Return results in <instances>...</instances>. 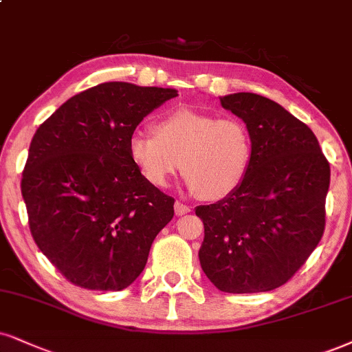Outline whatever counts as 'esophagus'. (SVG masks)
<instances>
[{"instance_id": "1", "label": "esophagus", "mask_w": 352, "mask_h": 352, "mask_svg": "<svg viewBox=\"0 0 352 352\" xmlns=\"http://www.w3.org/2000/svg\"><path fill=\"white\" fill-rule=\"evenodd\" d=\"M175 210H176V215H186L190 212V207L186 206V204H183V202H176Z\"/></svg>"}]
</instances>
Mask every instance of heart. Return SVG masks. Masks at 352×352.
Segmentation results:
<instances>
[{
  "label": "heart",
  "mask_w": 352,
  "mask_h": 352,
  "mask_svg": "<svg viewBox=\"0 0 352 352\" xmlns=\"http://www.w3.org/2000/svg\"><path fill=\"white\" fill-rule=\"evenodd\" d=\"M129 153L142 176L156 188H166L181 169L199 197L220 201L245 183L254 140L240 117L179 107L160 117L155 132H133Z\"/></svg>",
  "instance_id": "obj_1"
}]
</instances>
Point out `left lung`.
<instances>
[{"mask_svg":"<svg viewBox=\"0 0 352 352\" xmlns=\"http://www.w3.org/2000/svg\"><path fill=\"white\" fill-rule=\"evenodd\" d=\"M248 124L254 156L232 196L199 206L202 271L222 292L274 290L314 253L327 223L329 163L315 133L279 104L253 93L223 96Z\"/></svg>","mask_w":352,"mask_h":352,"instance_id":"obj_1","label":"left lung"}]
</instances>
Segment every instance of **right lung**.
<instances>
[{
	"mask_svg": "<svg viewBox=\"0 0 352 352\" xmlns=\"http://www.w3.org/2000/svg\"><path fill=\"white\" fill-rule=\"evenodd\" d=\"M176 89L111 81L68 99L34 133L21 192L38 250L72 284L122 290L140 276L175 199L142 176L129 140Z\"/></svg>",
	"mask_w": 352,
	"mask_h": 352,
	"instance_id": "obj_1",
	"label": "right lung"
}]
</instances>
